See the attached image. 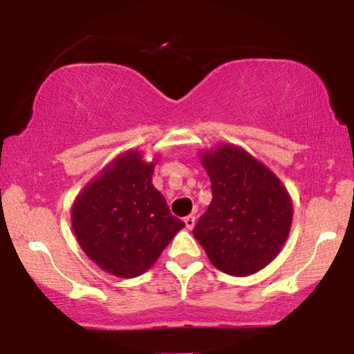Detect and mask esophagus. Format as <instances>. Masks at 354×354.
<instances>
[{
  "instance_id": "esophagus-1",
  "label": "esophagus",
  "mask_w": 354,
  "mask_h": 354,
  "mask_svg": "<svg viewBox=\"0 0 354 354\" xmlns=\"http://www.w3.org/2000/svg\"><path fill=\"white\" fill-rule=\"evenodd\" d=\"M185 225L188 230H193L194 225H196V218H194L193 214H189V216L185 218Z\"/></svg>"
}]
</instances>
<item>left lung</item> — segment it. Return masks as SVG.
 <instances>
[{"label":"left lung","mask_w":354,"mask_h":354,"mask_svg":"<svg viewBox=\"0 0 354 354\" xmlns=\"http://www.w3.org/2000/svg\"><path fill=\"white\" fill-rule=\"evenodd\" d=\"M213 189L209 208L193 234L211 265L231 276H250L283 250L293 223V200L265 163L238 145L200 153Z\"/></svg>","instance_id":"obj_1"}]
</instances>
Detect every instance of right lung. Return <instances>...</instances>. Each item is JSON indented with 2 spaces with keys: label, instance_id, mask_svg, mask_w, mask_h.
<instances>
[{
  "label": "right lung",
  "instance_id": "right-lung-1",
  "mask_svg": "<svg viewBox=\"0 0 354 354\" xmlns=\"http://www.w3.org/2000/svg\"><path fill=\"white\" fill-rule=\"evenodd\" d=\"M156 161H146L140 149H126L73 201L71 226L81 250L118 278L146 273L185 228L153 186Z\"/></svg>",
  "mask_w": 354,
  "mask_h": 354
}]
</instances>
